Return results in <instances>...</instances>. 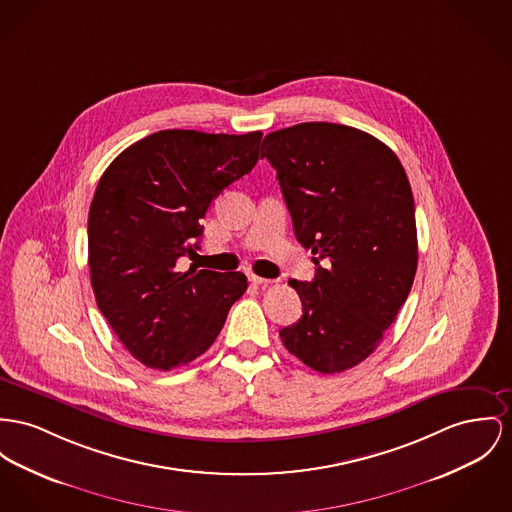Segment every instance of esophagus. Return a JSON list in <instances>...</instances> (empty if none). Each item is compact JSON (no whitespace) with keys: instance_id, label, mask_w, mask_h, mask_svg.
Returning a JSON list of instances; mask_svg holds the SVG:
<instances>
[{"instance_id":"obj_1","label":"esophagus","mask_w":512,"mask_h":512,"mask_svg":"<svg viewBox=\"0 0 512 512\" xmlns=\"http://www.w3.org/2000/svg\"><path fill=\"white\" fill-rule=\"evenodd\" d=\"M248 279H250L254 285H270V283H272V279L258 277V275H254V273H250V275H248Z\"/></svg>"}]
</instances>
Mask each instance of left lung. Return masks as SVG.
I'll return each instance as SVG.
<instances>
[{
  "label": "left lung",
  "mask_w": 512,
  "mask_h": 512,
  "mask_svg": "<svg viewBox=\"0 0 512 512\" xmlns=\"http://www.w3.org/2000/svg\"><path fill=\"white\" fill-rule=\"evenodd\" d=\"M318 266L291 279L303 316L279 330L289 353L334 375L365 361L406 303L417 270L415 205L394 151L351 126L305 122L262 141Z\"/></svg>",
  "instance_id": "1"
}]
</instances>
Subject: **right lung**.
<instances>
[{
  "instance_id": "obj_1",
  "label": "right lung",
  "mask_w": 512,
  "mask_h": 512,
  "mask_svg": "<svg viewBox=\"0 0 512 512\" xmlns=\"http://www.w3.org/2000/svg\"><path fill=\"white\" fill-rule=\"evenodd\" d=\"M262 132L163 130L124 149L89 209V270L97 307L149 369L188 365L219 336L248 287L240 272H178L200 248L202 219L231 182L254 169Z\"/></svg>"
}]
</instances>
